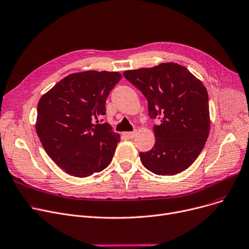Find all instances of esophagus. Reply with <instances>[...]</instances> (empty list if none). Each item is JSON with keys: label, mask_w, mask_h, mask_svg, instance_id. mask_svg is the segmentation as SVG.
I'll return each instance as SVG.
<instances>
[{"label": "esophagus", "mask_w": 249, "mask_h": 249, "mask_svg": "<svg viewBox=\"0 0 249 249\" xmlns=\"http://www.w3.org/2000/svg\"><path fill=\"white\" fill-rule=\"evenodd\" d=\"M123 136L127 139V140H130V139H134L135 136H136V133L135 131H125V133H123Z\"/></svg>", "instance_id": "34e87169"}]
</instances>
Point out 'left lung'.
Listing matches in <instances>:
<instances>
[{
	"label": "left lung",
	"mask_w": 249,
	"mask_h": 249,
	"mask_svg": "<svg viewBox=\"0 0 249 249\" xmlns=\"http://www.w3.org/2000/svg\"><path fill=\"white\" fill-rule=\"evenodd\" d=\"M124 75L147 98L151 119L160 120L154 126V148L140 153L142 165L162 176L189 168L210 131L206 87L186 67L174 62L126 70Z\"/></svg>",
	"instance_id": "left-lung-1"
}]
</instances>
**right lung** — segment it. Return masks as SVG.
<instances>
[{"label":"right lung","instance_id":"right-lung-1","mask_svg":"<svg viewBox=\"0 0 249 249\" xmlns=\"http://www.w3.org/2000/svg\"><path fill=\"white\" fill-rule=\"evenodd\" d=\"M122 78L115 71L72 73L38 102L36 133L44 150L71 176L85 178L106 169L121 141L110 124H94Z\"/></svg>","mask_w":249,"mask_h":249}]
</instances>
